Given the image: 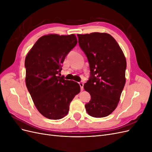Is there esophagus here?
I'll use <instances>...</instances> for the list:
<instances>
[{"label": "esophagus", "mask_w": 152, "mask_h": 152, "mask_svg": "<svg viewBox=\"0 0 152 152\" xmlns=\"http://www.w3.org/2000/svg\"><path fill=\"white\" fill-rule=\"evenodd\" d=\"M79 85L80 86V89H81V91H83V89H84V83L83 82H79Z\"/></svg>", "instance_id": "esophagus-1"}]
</instances>
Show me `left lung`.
<instances>
[{
    "label": "left lung",
    "mask_w": 152,
    "mask_h": 152,
    "mask_svg": "<svg viewBox=\"0 0 152 152\" xmlns=\"http://www.w3.org/2000/svg\"><path fill=\"white\" fill-rule=\"evenodd\" d=\"M89 63L91 77L84 85L91 99L85 105L89 115L102 118L118 104L126 84V59L117 42L107 33L77 34Z\"/></svg>",
    "instance_id": "obj_1"
}]
</instances>
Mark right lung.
Instances as JSON below:
<instances>
[{"instance_id": "add662e5", "label": "right lung", "mask_w": 152, "mask_h": 152, "mask_svg": "<svg viewBox=\"0 0 152 152\" xmlns=\"http://www.w3.org/2000/svg\"><path fill=\"white\" fill-rule=\"evenodd\" d=\"M77 43L75 34L45 35L26 56V87L37 109L48 118L66 116L70 103L80 91L77 82L58 76L66 56Z\"/></svg>"}]
</instances>
